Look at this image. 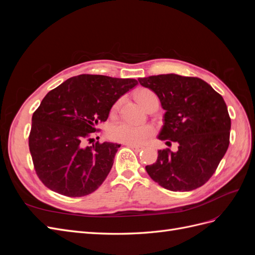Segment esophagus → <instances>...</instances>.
<instances>
[{"mask_svg": "<svg viewBox=\"0 0 255 255\" xmlns=\"http://www.w3.org/2000/svg\"><path fill=\"white\" fill-rule=\"evenodd\" d=\"M126 145H128V148H130L132 150L136 151V152H140L141 150H143L142 145H137V144H130V143H126Z\"/></svg>", "mask_w": 255, "mask_h": 255, "instance_id": "1", "label": "esophagus"}]
</instances>
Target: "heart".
<instances>
[{
	"label": "heart",
	"mask_w": 255,
	"mask_h": 255,
	"mask_svg": "<svg viewBox=\"0 0 255 255\" xmlns=\"http://www.w3.org/2000/svg\"><path fill=\"white\" fill-rule=\"evenodd\" d=\"M139 103L146 109L151 100L156 98V96L149 89H140L136 95ZM119 105V102L114 105V110H116ZM155 133V128L150 125L143 126H135L128 122H117L111 128L110 136L112 139L123 142V143H130V144H140L143 143L149 137H151Z\"/></svg>",
	"instance_id": "b5f03b06"
}]
</instances>
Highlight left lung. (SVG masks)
Instances as JSON below:
<instances>
[{"instance_id": "8db88e82", "label": "left lung", "mask_w": 255, "mask_h": 255, "mask_svg": "<svg viewBox=\"0 0 255 255\" xmlns=\"http://www.w3.org/2000/svg\"><path fill=\"white\" fill-rule=\"evenodd\" d=\"M165 110L158 139L179 143L177 151H158L145 166L151 179L171 191H190L205 184L230 143L231 119L223 98L199 78L159 74L138 79Z\"/></svg>"}]
</instances>
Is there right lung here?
I'll list each match as a JSON object with an SVG mask.
<instances>
[{
  "label": "right lung",
  "instance_id": "right-lung-1",
  "mask_svg": "<svg viewBox=\"0 0 255 255\" xmlns=\"http://www.w3.org/2000/svg\"><path fill=\"white\" fill-rule=\"evenodd\" d=\"M137 84L134 79L81 74L48 92L33 114L28 137L36 173L45 186L73 198L99 188L120 144L97 141L85 146L84 141Z\"/></svg>",
  "mask_w": 255,
  "mask_h": 255
}]
</instances>
